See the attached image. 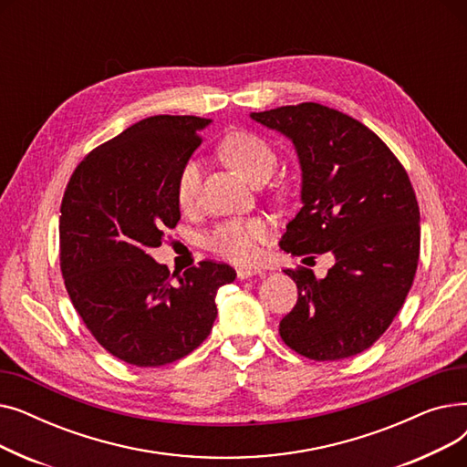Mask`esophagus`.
Wrapping results in <instances>:
<instances>
[{
    "mask_svg": "<svg viewBox=\"0 0 467 467\" xmlns=\"http://www.w3.org/2000/svg\"><path fill=\"white\" fill-rule=\"evenodd\" d=\"M261 276L263 273L259 271V268H252V266H240V268H236V276L240 278V280H246V278H252V276Z\"/></svg>",
    "mask_w": 467,
    "mask_h": 467,
    "instance_id": "34e87169",
    "label": "esophagus"
}]
</instances>
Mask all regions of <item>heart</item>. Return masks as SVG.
I'll use <instances>...</instances> for the list:
<instances>
[{
  "label": "heart",
  "mask_w": 467,
  "mask_h": 467,
  "mask_svg": "<svg viewBox=\"0 0 467 467\" xmlns=\"http://www.w3.org/2000/svg\"><path fill=\"white\" fill-rule=\"evenodd\" d=\"M219 153L252 183L266 182L278 164L275 147L265 138L246 130L227 134L219 143ZM199 189L201 164L189 159L180 168L176 178L178 204L182 208H191L196 202ZM266 238L268 229L261 219H229L204 238V246L219 257L246 265L259 257V246Z\"/></svg>",
  "instance_id": "heart-1"
}]
</instances>
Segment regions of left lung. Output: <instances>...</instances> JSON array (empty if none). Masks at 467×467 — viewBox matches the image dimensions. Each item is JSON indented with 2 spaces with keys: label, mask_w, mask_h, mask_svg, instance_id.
Masks as SVG:
<instances>
[{
  "label": "left lung",
  "mask_w": 467,
  "mask_h": 467,
  "mask_svg": "<svg viewBox=\"0 0 467 467\" xmlns=\"http://www.w3.org/2000/svg\"><path fill=\"white\" fill-rule=\"evenodd\" d=\"M250 117L289 138L301 162L303 208L280 248L335 255L326 278L285 268L299 297L280 337L316 361L352 358L394 322L416 275L420 210L410 180L373 130L327 106L305 102Z\"/></svg>",
  "instance_id": "left-lung-1"
}]
</instances>
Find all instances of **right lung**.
<instances>
[{
	"mask_svg": "<svg viewBox=\"0 0 467 467\" xmlns=\"http://www.w3.org/2000/svg\"><path fill=\"white\" fill-rule=\"evenodd\" d=\"M210 119L155 115L92 150L73 171L60 206V271L87 329L120 361L161 367L210 335L215 293L236 278L201 261L170 276L151 248L180 221L176 178Z\"/></svg>",
	"mask_w": 467,
	"mask_h": 467,
	"instance_id": "1",
	"label": "right lung"
}]
</instances>
